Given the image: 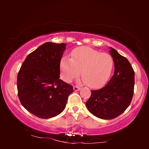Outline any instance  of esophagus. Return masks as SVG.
<instances>
[{
  "label": "esophagus",
  "mask_w": 149,
  "mask_h": 149,
  "mask_svg": "<svg viewBox=\"0 0 149 149\" xmlns=\"http://www.w3.org/2000/svg\"><path fill=\"white\" fill-rule=\"evenodd\" d=\"M73 89H74V91H79L81 89V88L79 87H77V86H74L73 87Z\"/></svg>",
  "instance_id": "1"
}]
</instances>
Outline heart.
<instances>
[{"instance_id": "1", "label": "heart", "mask_w": 149, "mask_h": 149, "mask_svg": "<svg viewBox=\"0 0 149 149\" xmlns=\"http://www.w3.org/2000/svg\"><path fill=\"white\" fill-rule=\"evenodd\" d=\"M71 56V58L63 57L60 60L61 74L66 82H71L81 72L87 86L97 88L111 76L114 62L109 54L82 47L73 51Z\"/></svg>"}]
</instances>
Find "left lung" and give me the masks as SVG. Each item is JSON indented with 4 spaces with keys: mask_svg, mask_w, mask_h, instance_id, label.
<instances>
[{
    "mask_svg": "<svg viewBox=\"0 0 149 149\" xmlns=\"http://www.w3.org/2000/svg\"><path fill=\"white\" fill-rule=\"evenodd\" d=\"M115 72L103 88L91 91L85 103L88 111L102 119H113L129 107L134 94V71L129 61L110 47Z\"/></svg>",
    "mask_w": 149,
    "mask_h": 149,
    "instance_id": "1",
    "label": "left lung"
}]
</instances>
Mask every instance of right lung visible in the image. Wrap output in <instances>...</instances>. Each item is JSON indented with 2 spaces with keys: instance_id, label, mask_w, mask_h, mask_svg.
Wrapping results in <instances>:
<instances>
[{
  "instance_id": "right-lung-1",
  "label": "right lung",
  "mask_w": 149,
  "mask_h": 149,
  "mask_svg": "<svg viewBox=\"0 0 149 149\" xmlns=\"http://www.w3.org/2000/svg\"><path fill=\"white\" fill-rule=\"evenodd\" d=\"M66 44L47 42L26 57L17 74L22 105L41 119L58 115L66 107L72 85L60 79V65Z\"/></svg>"
}]
</instances>
